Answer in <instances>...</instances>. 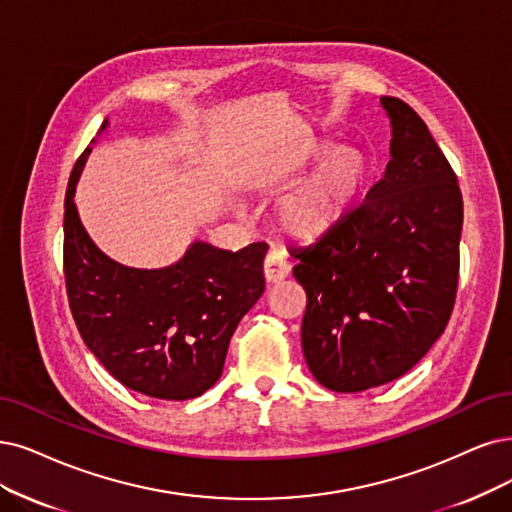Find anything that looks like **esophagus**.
Here are the masks:
<instances>
[{"mask_svg":"<svg viewBox=\"0 0 512 512\" xmlns=\"http://www.w3.org/2000/svg\"><path fill=\"white\" fill-rule=\"evenodd\" d=\"M289 272H291V266L285 259V255H282L280 251H270L266 261H263V276H266L270 285L285 280L289 276Z\"/></svg>","mask_w":512,"mask_h":512,"instance_id":"1","label":"esophagus"}]
</instances>
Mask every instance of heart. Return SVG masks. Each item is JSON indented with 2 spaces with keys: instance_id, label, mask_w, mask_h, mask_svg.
Returning <instances> with one entry per match:
<instances>
[{
  "instance_id": "b5f03b06",
  "label": "heart",
  "mask_w": 512,
  "mask_h": 512,
  "mask_svg": "<svg viewBox=\"0 0 512 512\" xmlns=\"http://www.w3.org/2000/svg\"><path fill=\"white\" fill-rule=\"evenodd\" d=\"M369 175L371 168L361 151H342L282 204V227L299 240H316L327 234L361 200Z\"/></svg>"
}]
</instances>
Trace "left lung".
Returning a JSON list of instances; mask_svg holds the SVG:
<instances>
[{
  "label": "left lung",
  "instance_id": "obj_1",
  "mask_svg": "<svg viewBox=\"0 0 512 512\" xmlns=\"http://www.w3.org/2000/svg\"><path fill=\"white\" fill-rule=\"evenodd\" d=\"M392 160L365 200L291 251L306 291L301 348L318 384L361 392L407 373L456 304L464 219L458 177L405 101L382 97Z\"/></svg>",
  "mask_w": 512,
  "mask_h": 512
}]
</instances>
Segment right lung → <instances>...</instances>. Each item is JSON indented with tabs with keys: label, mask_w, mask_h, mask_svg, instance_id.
<instances>
[{
	"label": "right lung",
	"mask_w": 512,
	"mask_h": 512,
	"mask_svg": "<svg viewBox=\"0 0 512 512\" xmlns=\"http://www.w3.org/2000/svg\"><path fill=\"white\" fill-rule=\"evenodd\" d=\"M90 149L75 162L65 194L63 272L75 327L126 388L162 401L196 399L221 377L240 318L266 289L268 244L230 253L194 242L175 266H120L94 246L73 204Z\"/></svg>",
	"instance_id": "obj_1"
}]
</instances>
